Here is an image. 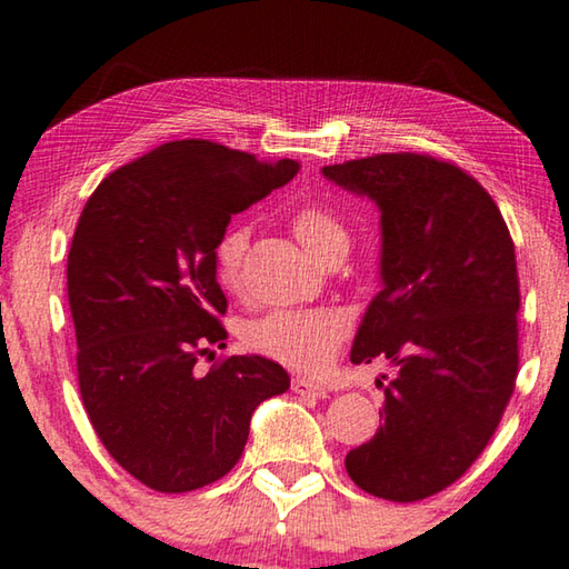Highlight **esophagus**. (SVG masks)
I'll list each match as a JSON object with an SVG mask.
<instances>
[{
	"mask_svg": "<svg viewBox=\"0 0 569 569\" xmlns=\"http://www.w3.org/2000/svg\"><path fill=\"white\" fill-rule=\"evenodd\" d=\"M291 390L298 392V396H316V398L326 396V388L323 386L316 383V380H311V378H301V376L293 378Z\"/></svg>",
	"mask_w": 569,
	"mask_h": 569,
	"instance_id": "34e87169",
	"label": "esophagus"
}]
</instances>
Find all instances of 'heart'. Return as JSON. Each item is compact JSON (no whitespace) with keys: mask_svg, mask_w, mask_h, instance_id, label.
Segmentation results:
<instances>
[{"mask_svg":"<svg viewBox=\"0 0 569 569\" xmlns=\"http://www.w3.org/2000/svg\"><path fill=\"white\" fill-rule=\"evenodd\" d=\"M288 226L303 249L320 263L348 251V229L336 211L318 201L296 206L288 216ZM249 246V229L233 223L223 229L213 243L211 261L213 276L226 291H241L243 258ZM348 336V316L338 308H291V311H271L251 320L243 328V343L253 353L276 360L296 370L318 373L323 370Z\"/></svg>","mask_w":569,"mask_h":569,"instance_id":"b5f03b06","label":"heart"}]
</instances>
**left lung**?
<instances>
[{"label": "left lung", "instance_id": "1", "mask_svg": "<svg viewBox=\"0 0 569 569\" xmlns=\"http://www.w3.org/2000/svg\"><path fill=\"white\" fill-rule=\"evenodd\" d=\"M323 173L368 193L383 223V291L368 306L350 360H390L383 426L346 456L360 490L416 502L480 458L518 380L520 278L498 203L468 171L396 151Z\"/></svg>", "mask_w": 569, "mask_h": 569}]
</instances>
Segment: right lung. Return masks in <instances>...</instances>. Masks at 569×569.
<instances>
[{
  "instance_id": "1",
  "label": "right lung",
  "mask_w": 569,
  "mask_h": 569,
  "mask_svg": "<svg viewBox=\"0 0 569 569\" xmlns=\"http://www.w3.org/2000/svg\"><path fill=\"white\" fill-rule=\"evenodd\" d=\"M298 169L209 139L169 141L109 173L79 216L67 261L79 392L109 456L151 490L221 480L253 410L291 386L261 356L219 358L206 376L193 366L229 338L216 239Z\"/></svg>"
}]
</instances>
